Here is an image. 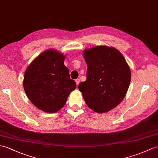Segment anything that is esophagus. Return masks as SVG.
Listing matches in <instances>:
<instances>
[{
    "mask_svg": "<svg viewBox=\"0 0 158 158\" xmlns=\"http://www.w3.org/2000/svg\"><path fill=\"white\" fill-rule=\"evenodd\" d=\"M75 82H76V84H77V85H78L79 84V82H80V80L79 79H76L75 80Z\"/></svg>",
    "mask_w": 158,
    "mask_h": 158,
    "instance_id": "1",
    "label": "esophagus"
}]
</instances>
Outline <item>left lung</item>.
Masks as SVG:
<instances>
[{"label": "left lung", "mask_w": 158, "mask_h": 158, "mask_svg": "<svg viewBox=\"0 0 158 158\" xmlns=\"http://www.w3.org/2000/svg\"><path fill=\"white\" fill-rule=\"evenodd\" d=\"M87 64V80L79 85L90 109L104 113L116 107L125 97L131 79L129 64L114 47L98 46L83 51Z\"/></svg>", "instance_id": "8db88e82"}]
</instances>
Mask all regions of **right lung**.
<instances>
[{
	"label": "right lung",
	"mask_w": 158,
	"mask_h": 158,
	"mask_svg": "<svg viewBox=\"0 0 158 158\" xmlns=\"http://www.w3.org/2000/svg\"><path fill=\"white\" fill-rule=\"evenodd\" d=\"M65 55L48 49L33 60L25 72L23 85L29 100L38 109L55 113L67 102L76 88L68 68L64 64Z\"/></svg>",
	"instance_id": "add662e5"
}]
</instances>
